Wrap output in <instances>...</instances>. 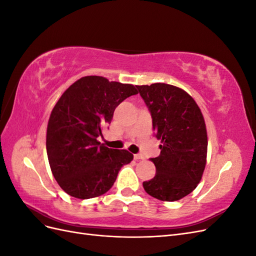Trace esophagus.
<instances>
[{
	"label": "esophagus",
	"instance_id": "obj_1",
	"mask_svg": "<svg viewBox=\"0 0 256 256\" xmlns=\"http://www.w3.org/2000/svg\"><path fill=\"white\" fill-rule=\"evenodd\" d=\"M134 159L136 160H141V159H144V156H143V154H134Z\"/></svg>",
	"mask_w": 256,
	"mask_h": 256
}]
</instances>
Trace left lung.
I'll use <instances>...</instances> for the list:
<instances>
[{
    "label": "left lung",
    "mask_w": 256,
    "mask_h": 256,
    "mask_svg": "<svg viewBox=\"0 0 256 256\" xmlns=\"http://www.w3.org/2000/svg\"><path fill=\"white\" fill-rule=\"evenodd\" d=\"M150 112L160 154L152 180L143 182L154 198L174 202L194 190L207 157V131L203 114L187 92L166 83L136 85Z\"/></svg>",
    "instance_id": "left-lung-1"
}]
</instances>
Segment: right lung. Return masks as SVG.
Wrapping results in <instances>:
<instances>
[{
	"mask_svg": "<svg viewBox=\"0 0 256 256\" xmlns=\"http://www.w3.org/2000/svg\"><path fill=\"white\" fill-rule=\"evenodd\" d=\"M138 94L132 84L88 76L72 84L54 106L47 128V154L56 180L67 194L86 200L104 194L134 154L100 144L115 108Z\"/></svg>",
	"mask_w": 256,
	"mask_h": 256,
	"instance_id": "obj_1",
	"label": "right lung"
}]
</instances>
